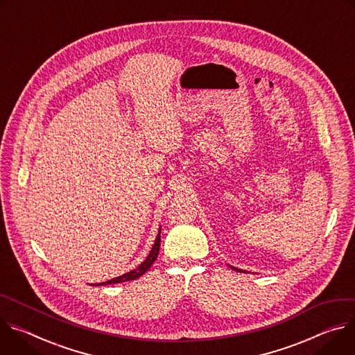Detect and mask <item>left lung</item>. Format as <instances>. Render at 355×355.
I'll use <instances>...</instances> for the list:
<instances>
[{
    "label": "left lung",
    "instance_id": "8db88e82",
    "mask_svg": "<svg viewBox=\"0 0 355 355\" xmlns=\"http://www.w3.org/2000/svg\"><path fill=\"white\" fill-rule=\"evenodd\" d=\"M234 269H235V270H237V272H243L241 269H237V268H234Z\"/></svg>",
    "mask_w": 355,
    "mask_h": 355
}]
</instances>
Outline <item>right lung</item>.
<instances>
[{
	"instance_id": "1",
	"label": "right lung",
	"mask_w": 355,
	"mask_h": 355,
	"mask_svg": "<svg viewBox=\"0 0 355 355\" xmlns=\"http://www.w3.org/2000/svg\"><path fill=\"white\" fill-rule=\"evenodd\" d=\"M159 247H161V232L157 234V237L155 240V244L148 255V258L134 270L128 272V273H124L123 277H118V278H114L111 281H107V282H103L100 285H111V284H121V282H127V281H134V279H138L139 277H142V275L152 266V263L155 262L157 254H159Z\"/></svg>"
}]
</instances>
